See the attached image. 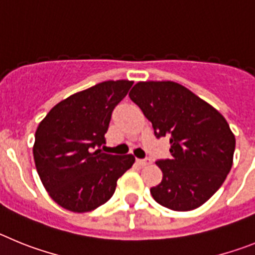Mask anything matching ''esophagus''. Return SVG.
I'll list each match as a JSON object with an SVG mask.
<instances>
[{
  "label": "esophagus",
  "mask_w": 255,
  "mask_h": 255,
  "mask_svg": "<svg viewBox=\"0 0 255 255\" xmlns=\"http://www.w3.org/2000/svg\"><path fill=\"white\" fill-rule=\"evenodd\" d=\"M136 162H138L140 166H147V164L150 163V159L149 158H138L136 159Z\"/></svg>",
  "instance_id": "34e87169"
}]
</instances>
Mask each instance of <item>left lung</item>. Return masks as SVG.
Wrapping results in <instances>:
<instances>
[{
	"mask_svg": "<svg viewBox=\"0 0 255 255\" xmlns=\"http://www.w3.org/2000/svg\"><path fill=\"white\" fill-rule=\"evenodd\" d=\"M129 97L152 123L155 138H170L171 157L155 161L163 172L150 188L155 202L172 211L206 203L233 166L235 136L225 117L173 82H140Z\"/></svg>",
	"mask_w": 255,
	"mask_h": 255,
	"instance_id": "left-lung-1",
	"label": "left lung"
}]
</instances>
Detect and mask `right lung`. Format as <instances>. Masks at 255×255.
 Here are the masks:
<instances>
[{"instance_id": "right-lung-1", "label": "right lung", "mask_w": 255, "mask_h": 255, "mask_svg": "<svg viewBox=\"0 0 255 255\" xmlns=\"http://www.w3.org/2000/svg\"><path fill=\"white\" fill-rule=\"evenodd\" d=\"M108 80L67 97L47 114L35 131V167L51 198L84 213L114 195L119 177L135 162L132 154L103 153L112 112L131 88Z\"/></svg>"}]
</instances>
